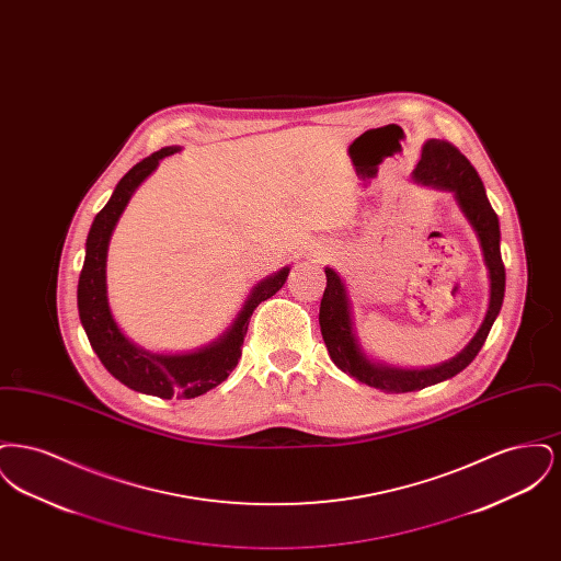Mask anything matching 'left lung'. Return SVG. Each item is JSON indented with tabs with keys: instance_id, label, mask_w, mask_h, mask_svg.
Here are the masks:
<instances>
[{
	"instance_id": "left-lung-1",
	"label": "left lung",
	"mask_w": 561,
	"mask_h": 561,
	"mask_svg": "<svg viewBox=\"0 0 561 561\" xmlns=\"http://www.w3.org/2000/svg\"><path fill=\"white\" fill-rule=\"evenodd\" d=\"M414 179L425 185L454 191L462 213L469 218V222L473 225L480 238L483 261L490 273V305H488L485 320L481 323L478 334L473 336V341L450 362L428 370H398V368L376 366L364 357L353 336L347 293L341 277L332 268H325L328 284L321 298L320 325L328 353L343 373L351 374L357 380L376 387L385 393L421 391L428 385L442 382L465 370L483 347L505 298V265L501 256L499 216L490 206L480 174L471 165V161L467 160L450 140L431 138L423 147V156L416 163Z\"/></svg>"
}]
</instances>
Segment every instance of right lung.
<instances>
[{
	"instance_id": "obj_1",
	"label": "right lung",
	"mask_w": 561,
	"mask_h": 561,
	"mask_svg": "<svg viewBox=\"0 0 561 561\" xmlns=\"http://www.w3.org/2000/svg\"><path fill=\"white\" fill-rule=\"evenodd\" d=\"M179 147H165L149 158L138 161L133 170L117 183L107 206L96 214L88 240H85V261L78 284V309L88 341L103 362V366L119 382L134 391L158 396L161 400H191L208 393L220 385L229 373L238 366L241 357L243 336L254 309L277 293L290 268H282L273 277L261 282L241 309L240 318L233 328L210 347L202 348L191 355H151L133 345L113 321L108 311L107 284H105V263H107L108 238L117 218L124 213L134 188L138 187L160 163L161 158L176 153Z\"/></svg>"
}]
</instances>
